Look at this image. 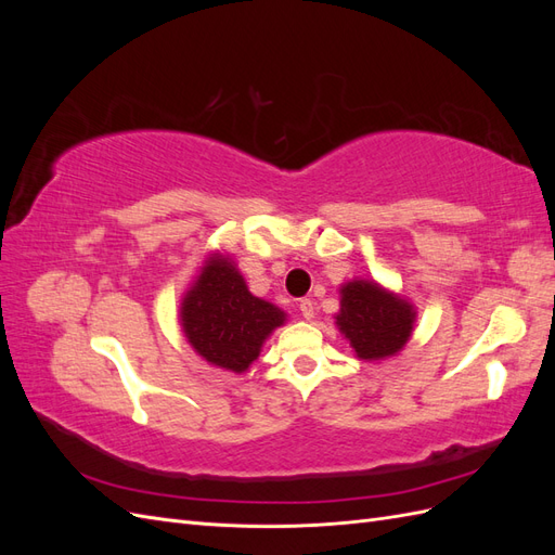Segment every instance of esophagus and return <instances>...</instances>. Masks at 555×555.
Returning <instances> with one entry per match:
<instances>
[{
	"instance_id": "34e87169",
	"label": "esophagus",
	"mask_w": 555,
	"mask_h": 555,
	"mask_svg": "<svg viewBox=\"0 0 555 555\" xmlns=\"http://www.w3.org/2000/svg\"><path fill=\"white\" fill-rule=\"evenodd\" d=\"M298 310H300V314H304V319H308V322H310V319L314 317V304H312L310 298H304V300H300V304H298Z\"/></svg>"
}]
</instances>
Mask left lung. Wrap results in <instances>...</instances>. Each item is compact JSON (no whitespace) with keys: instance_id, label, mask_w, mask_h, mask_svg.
<instances>
[{"instance_id":"1","label":"left lung","mask_w":555,"mask_h":555,"mask_svg":"<svg viewBox=\"0 0 555 555\" xmlns=\"http://www.w3.org/2000/svg\"><path fill=\"white\" fill-rule=\"evenodd\" d=\"M333 319L357 359L373 363L396 357L408 345L416 308L379 282L357 278L340 284V310Z\"/></svg>"}]
</instances>
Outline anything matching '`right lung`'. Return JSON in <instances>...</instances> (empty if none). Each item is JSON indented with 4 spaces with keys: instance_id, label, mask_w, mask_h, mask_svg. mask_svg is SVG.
<instances>
[{
    "instance_id": "obj_1",
    "label": "right lung",
    "mask_w": 555,
    "mask_h": 555,
    "mask_svg": "<svg viewBox=\"0 0 555 555\" xmlns=\"http://www.w3.org/2000/svg\"><path fill=\"white\" fill-rule=\"evenodd\" d=\"M284 322L287 312L251 294L236 261L220 249L198 266L180 300V326L192 349L206 363L236 375L249 371Z\"/></svg>"
}]
</instances>
